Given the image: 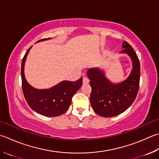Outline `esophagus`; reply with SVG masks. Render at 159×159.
Listing matches in <instances>:
<instances>
[{
  "mask_svg": "<svg viewBox=\"0 0 159 159\" xmlns=\"http://www.w3.org/2000/svg\"><path fill=\"white\" fill-rule=\"evenodd\" d=\"M89 81V80L87 77H83V84H88Z\"/></svg>",
  "mask_w": 159,
  "mask_h": 159,
  "instance_id": "esophagus-1",
  "label": "esophagus"
}]
</instances>
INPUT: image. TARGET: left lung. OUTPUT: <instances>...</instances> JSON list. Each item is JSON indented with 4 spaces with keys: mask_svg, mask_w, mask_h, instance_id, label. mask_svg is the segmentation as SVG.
Listing matches in <instances>:
<instances>
[{
    "mask_svg": "<svg viewBox=\"0 0 159 159\" xmlns=\"http://www.w3.org/2000/svg\"><path fill=\"white\" fill-rule=\"evenodd\" d=\"M123 50L132 58L133 67L128 78L119 84H112L103 71L89 69L88 76L92 88L90 102L95 112L103 117H112L125 111L136 99L139 89V59L132 47L127 41L123 43Z\"/></svg>",
    "mask_w": 159,
    "mask_h": 159,
    "instance_id": "1",
    "label": "left lung"
}]
</instances>
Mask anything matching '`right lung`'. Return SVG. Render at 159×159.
<instances>
[{"label":"right lung","mask_w":159,"mask_h":159,"mask_svg":"<svg viewBox=\"0 0 159 159\" xmlns=\"http://www.w3.org/2000/svg\"><path fill=\"white\" fill-rule=\"evenodd\" d=\"M48 39L49 38L39 41ZM31 48L26 52L21 63L22 88L25 98L29 106L37 113L51 117L60 116L69 109L73 96L82 86L83 78L76 81L64 80L48 89L34 88L27 82L24 75L25 62Z\"/></svg>","instance_id":"add662e5"}]
</instances>
